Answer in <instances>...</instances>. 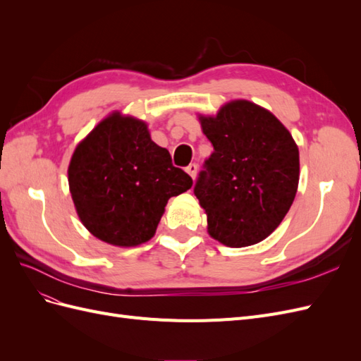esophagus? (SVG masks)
<instances>
[{
  "label": "esophagus",
  "instance_id": "1",
  "mask_svg": "<svg viewBox=\"0 0 361 361\" xmlns=\"http://www.w3.org/2000/svg\"><path fill=\"white\" fill-rule=\"evenodd\" d=\"M185 171H187L192 179H195V174H197V164H190V166L185 169Z\"/></svg>",
  "mask_w": 361,
  "mask_h": 361
}]
</instances>
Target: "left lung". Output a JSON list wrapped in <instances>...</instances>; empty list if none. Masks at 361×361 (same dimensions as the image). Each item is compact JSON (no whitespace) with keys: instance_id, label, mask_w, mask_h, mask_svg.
<instances>
[{"instance_id":"obj_1","label":"left lung","mask_w":361,"mask_h":361,"mask_svg":"<svg viewBox=\"0 0 361 361\" xmlns=\"http://www.w3.org/2000/svg\"><path fill=\"white\" fill-rule=\"evenodd\" d=\"M197 117L214 146L194 188L207 233L232 248L264 241L297 194V143L274 114L247 99L228 101L216 114Z\"/></svg>"}]
</instances>
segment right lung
Here are the masks:
<instances>
[{"label": "right lung", "instance_id": "1", "mask_svg": "<svg viewBox=\"0 0 361 361\" xmlns=\"http://www.w3.org/2000/svg\"><path fill=\"white\" fill-rule=\"evenodd\" d=\"M69 191L81 223L114 247H137L154 238L170 197L192 179L173 167L147 123L113 111L78 145L68 167Z\"/></svg>", "mask_w": 361, "mask_h": 361}]
</instances>
